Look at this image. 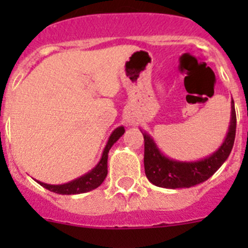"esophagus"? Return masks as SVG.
<instances>
[{"instance_id": "obj_1", "label": "esophagus", "mask_w": 248, "mask_h": 248, "mask_svg": "<svg viewBox=\"0 0 248 248\" xmlns=\"http://www.w3.org/2000/svg\"><path fill=\"white\" fill-rule=\"evenodd\" d=\"M136 120H137L136 114H134L133 111H131V110H129V111H127L126 115H124V121H126V124H132L136 122Z\"/></svg>"}]
</instances>
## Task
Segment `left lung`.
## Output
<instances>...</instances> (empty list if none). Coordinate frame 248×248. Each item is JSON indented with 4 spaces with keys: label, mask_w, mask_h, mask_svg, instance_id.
I'll use <instances>...</instances> for the list:
<instances>
[{
    "label": "left lung",
    "mask_w": 248,
    "mask_h": 248,
    "mask_svg": "<svg viewBox=\"0 0 248 248\" xmlns=\"http://www.w3.org/2000/svg\"><path fill=\"white\" fill-rule=\"evenodd\" d=\"M232 115L228 132L221 146L209 156L198 161H177L166 156L152 137L141 131L144 136V167L149 181L155 186L163 188H188L206 181L211 177L231 155L236 131V114L234 101L232 99Z\"/></svg>",
    "instance_id": "8db88e82"
}]
</instances>
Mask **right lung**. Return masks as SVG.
Instances as JSON below:
<instances>
[{
	"label": "right lung",
	"instance_id": "right-lung-1",
	"mask_svg": "<svg viewBox=\"0 0 248 248\" xmlns=\"http://www.w3.org/2000/svg\"><path fill=\"white\" fill-rule=\"evenodd\" d=\"M124 126L117 127V128H115L114 131H112L108 141H107L106 147H104L103 152H102V157L101 159H99V162L91 169V170L87 171L86 174L81 175V176L77 177V179L62 185L44 184V182L38 181V180H34V181L38 182V184L41 185V186H43L44 188L59 194H80L86 193V192L92 191V189H96L97 187H99L103 184L104 179H106L107 174H108L109 150L111 149V146L117 141V140L124 136Z\"/></svg>",
	"mask_w": 248,
	"mask_h": 248
}]
</instances>
